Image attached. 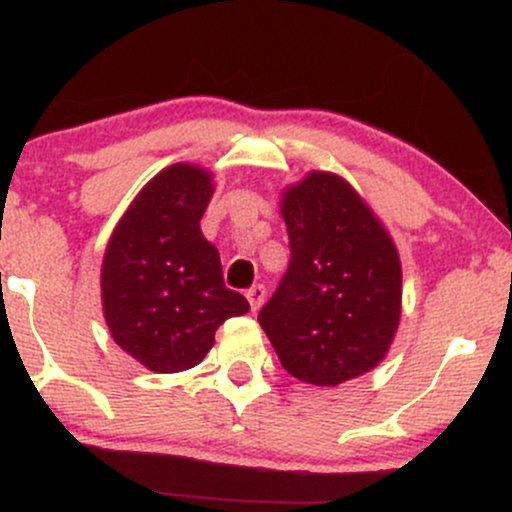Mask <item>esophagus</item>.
<instances>
[{
  "label": "esophagus",
  "mask_w": 512,
  "mask_h": 512,
  "mask_svg": "<svg viewBox=\"0 0 512 512\" xmlns=\"http://www.w3.org/2000/svg\"><path fill=\"white\" fill-rule=\"evenodd\" d=\"M245 296H248L252 313H257V310H260L264 305V298H267V289H264L262 284H257V286H252V289L245 293Z\"/></svg>",
  "instance_id": "34e87169"
}]
</instances>
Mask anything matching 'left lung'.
<instances>
[{"mask_svg":"<svg viewBox=\"0 0 512 512\" xmlns=\"http://www.w3.org/2000/svg\"><path fill=\"white\" fill-rule=\"evenodd\" d=\"M291 262L260 310L281 366L334 387L378 366L402 315V262L383 221L342 175L310 170L281 192Z\"/></svg>","mask_w":512,"mask_h":512,"instance_id":"obj_1","label":"left lung"}]
</instances>
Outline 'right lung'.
I'll use <instances>...</instances> for the list:
<instances>
[{
	"label": "right lung",
	"mask_w": 512,
	"mask_h": 512,
	"mask_svg": "<svg viewBox=\"0 0 512 512\" xmlns=\"http://www.w3.org/2000/svg\"><path fill=\"white\" fill-rule=\"evenodd\" d=\"M214 175L173 163L132 199L105 245L101 301L115 344L154 373L197 366L248 301L226 289L219 250L202 236Z\"/></svg>",
	"instance_id": "add662e5"
}]
</instances>
